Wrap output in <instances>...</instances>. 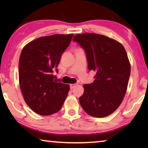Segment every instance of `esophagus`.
<instances>
[{"label": "esophagus", "mask_w": 148, "mask_h": 148, "mask_svg": "<svg viewBox=\"0 0 148 148\" xmlns=\"http://www.w3.org/2000/svg\"><path fill=\"white\" fill-rule=\"evenodd\" d=\"M76 86V84H70V88H71V90H72Z\"/></svg>", "instance_id": "obj_1"}]
</instances>
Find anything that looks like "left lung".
Returning <instances> with one entry per match:
<instances>
[{"instance_id":"8db88e82","label":"left lung","mask_w":148,"mask_h":148,"mask_svg":"<svg viewBox=\"0 0 148 148\" xmlns=\"http://www.w3.org/2000/svg\"><path fill=\"white\" fill-rule=\"evenodd\" d=\"M72 40L85 52L89 71H94L95 80L83 85L79 102L88 114L103 118L114 112L122 102L127 89L130 65L121 43L103 35L77 34Z\"/></svg>"}]
</instances>
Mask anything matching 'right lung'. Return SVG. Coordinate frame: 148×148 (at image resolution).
Returning a JSON list of instances; mask_svg holds the SVG:
<instances>
[{"instance_id":"add662e5","label":"right lung","mask_w":148,"mask_h":148,"mask_svg":"<svg viewBox=\"0 0 148 148\" xmlns=\"http://www.w3.org/2000/svg\"><path fill=\"white\" fill-rule=\"evenodd\" d=\"M73 34L41 37L22 49L19 61V82L23 98L33 111L48 116L59 111L70 89L53 74Z\"/></svg>"}]
</instances>
